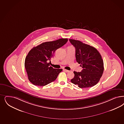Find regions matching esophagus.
<instances>
[{
	"label": "esophagus",
	"instance_id": "1",
	"mask_svg": "<svg viewBox=\"0 0 124 124\" xmlns=\"http://www.w3.org/2000/svg\"><path fill=\"white\" fill-rule=\"evenodd\" d=\"M64 71H65L66 72H70V70H65V69H64Z\"/></svg>",
	"mask_w": 124,
	"mask_h": 124
}]
</instances>
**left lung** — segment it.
Segmentation results:
<instances>
[{
	"instance_id": "left-lung-1",
	"label": "left lung",
	"mask_w": 124,
	"mask_h": 124,
	"mask_svg": "<svg viewBox=\"0 0 124 124\" xmlns=\"http://www.w3.org/2000/svg\"><path fill=\"white\" fill-rule=\"evenodd\" d=\"M69 41L75 47L76 60L82 68L81 72L74 71L75 76L71 82L81 88L96 85L102 77L104 70L100 54L94 47L80 41L71 39Z\"/></svg>"
}]
</instances>
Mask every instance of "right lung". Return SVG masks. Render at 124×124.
Masks as SVG:
<instances>
[{"label":"right lung","instance_id":"add662e5","mask_svg":"<svg viewBox=\"0 0 124 124\" xmlns=\"http://www.w3.org/2000/svg\"><path fill=\"white\" fill-rule=\"evenodd\" d=\"M67 41V39H61L45 42L30 50L26 57L25 67L32 84L44 86L55 80L62 69L53 68L47 62H50L56 50Z\"/></svg>","mask_w":124,"mask_h":124}]
</instances>
